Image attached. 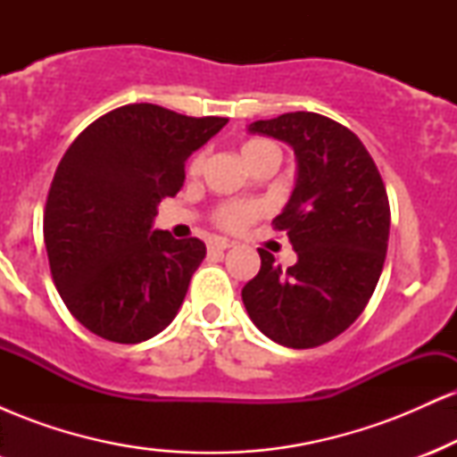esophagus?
<instances>
[{
	"label": "esophagus",
	"instance_id": "obj_1",
	"mask_svg": "<svg viewBox=\"0 0 457 457\" xmlns=\"http://www.w3.org/2000/svg\"><path fill=\"white\" fill-rule=\"evenodd\" d=\"M229 246H234L232 240H225V238H214L208 243V251H225L229 249Z\"/></svg>",
	"mask_w": 457,
	"mask_h": 457
}]
</instances>
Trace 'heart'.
Wrapping results in <instances>:
<instances>
[{"mask_svg":"<svg viewBox=\"0 0 457 457\" xmlns=\"http://www.w3.org/2000/svg\"><path fill=\"white\" fill-rule=\"evenodd\" d=\"M266 152L279 154L277 145L269 139H249V141H245L243 148H240V154H243L245 162L255 159V156H260V154H266ZM202 165H204V156L197 154L195 159L191 161L193 174H197V171L202 170ZM258 212H260L258 206H251V204H232V206L221 208V212H219V223H221L223 228L238 229V228H243V225L249 223L253 217H258Z\"/></svg>","mask_w":457,"mask_h":457,"instance_id":"heart-1","label":"heart"}]
</instances>
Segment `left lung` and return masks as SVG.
Wrapping results in <instances>:
<instances>
[{
  "mask_svg": "<svg viewBox=\"0 0 457 457\" xmlns=\"http://www.w3.org/2000/svg\"><path fill=\"white\" fill-rule=\"evenodd\" d=\"M246 130L295 150V188L272 225L287 234L296 264L283 270L258 249L245 309L272 342L316 348L344 333L374 295L391 225L385 182L353 130L320 113H283Z\"/></svg>",
  "mask_w": 457,
  "mask_h": 457,
  "instance_id": "obj_1",
  "label": "left lung"
}]
</instances>
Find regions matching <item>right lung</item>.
I'll return each mask as SVG.
<instances>
[{"instance_id":"obj_1","label":"right lung","mask_w":457,"mask_h":457,"mask_svg":"<svg viewBox=\"0 0 457 457\" xmlns=\"http://www.w3.org/2000/svg\"><path fill=\"white\" fill-rule=\"evenodd\" d=\"M225 124L124 104L62 156L45 208L46 255L68 312L94 335L139 344L176 318L206 245L154 229L156 208L185 185L188 156Z\"/></svg>"}]
</instances>
